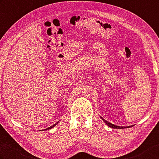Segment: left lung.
<instances>
[{"label":"left lung","instance_id":"8db88e82","mask_svg":"<svg viewBox=\"0 0 159 159\" xmlns=\"http://www.w3.org/2000/svg\"><path fill=\"white\" fill-rule=\"evenodd\" d=\"M100 117H101V116H100ZM101 119L103 120V121H104V123H105L107 125H108V127H111V128H113V129H124V128H127V127H131V126H129V127H120V126H117V125L112 124L111 123H109L108 121L106 120L105 119H103L102 117H101Z\"/></svg>","mask_w":159,"mask_h":159}]
</instances>
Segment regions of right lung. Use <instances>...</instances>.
I'll list each match as a JSON object with an SVG mask.
<instances>
[{
    "instance_id": "add662e5",
    "label": "right lung",
    "mask_w": 159,
    "mask_h": 159,
    "mask_svg": "<svg viewBox=\"0 0 159 159\" xmlns=\"http://www.w3.org/2000/svg\"><path fill=\"white\" fill-rule=\"evenodd\" d=\"M59 123V121L58 122H57L55 124H54V125H53L52 126H51V127H48V128H47V129H44V130H48V129H52V128H53L55 126H56L57 125V124Z\"/></svg>"
}]
</instances>
